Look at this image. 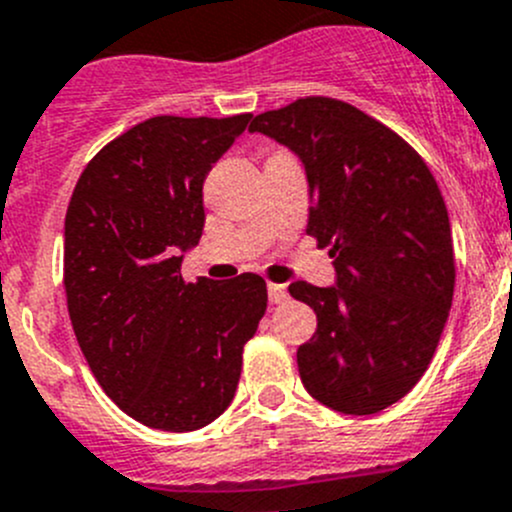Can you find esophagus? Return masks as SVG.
Instances as JSON below:
<instances>
[{"instance_id": "34e87169", "label": "esophagus", "mask_w": 512, "mask_h": 512, "mask_svg": "<svg viewBox=\"0 0 512 512\" xmlns=\"http://www.w3.org/2000/svg\"><path fill=\"white\" fill-rule=\"evenodd\" d=\"M289 299V294H286V286L281 284H269V301L271 304H284V301Z\"/></svg>"}]
</instances>
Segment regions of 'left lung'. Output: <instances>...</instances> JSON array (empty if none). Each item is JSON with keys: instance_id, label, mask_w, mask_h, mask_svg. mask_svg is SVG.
Returning a JSON list of instances; mask_svg holds the SVG:
<instances>
[{"instance_id": "left-lung-1", "label": "left lung", "mask_w": 512, "mask_h": 512, "mask_svg": "<svg viewBox=\"0 0 512 512\" xmlns=\"http://www.w3.org/2000/svg\"><path fill=\"white\" fill-rule=\"evenodd\" d=\"M294 150L309 180L306 233L337 269V286L294 281L316 314L296 352L306 392L344 415H374L430 367L455 289L445 201L407 140L334 97H301L253 118Z\"/></svg>"}]
</instances>
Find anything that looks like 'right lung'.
Returning <instances> with one entry per match:
<instances>
[{
	"label": "right lung",
	"mask_w": 512,
	"mask_h": 512,
	"mask_svg": "<svg viewBox=\"0 0 512 512\" xmlns=\"http://www.w3.org/2000/svg\"><path fill=\"white\" fill-rule=\"evenodd\" d=\"M233 118L158 115L87 163L65 216V294L77 344L115 405L165 432L226 412L266 281H186L180 251L203 233V180L246 130Z\"/></svg>",
	"instance_id": "add662e5"
}]
</instances>
